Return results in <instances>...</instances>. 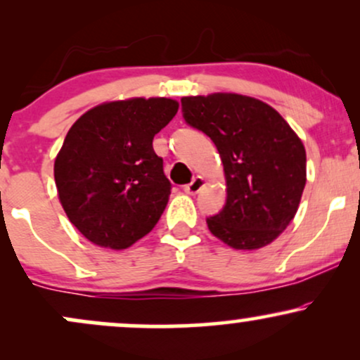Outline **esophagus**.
<instances>
[{
  "mask_svg": "<svg viewBox=\"0 0 360 360\" xmlns=\"http://www.w3.org/2000/svg\"><path fill=\"white\" fill-rule=\"evenodd\" d=\"M205 188V179L201 176H196L194 179L191 181L189 184L184 186V191L188 194H191V196H194V194H198L201 191V189Z\"/></svg>",
  "mask_w": 360,
  "mask_h": 360,
  "instance_id": "obj_1",
  "label": "esophagus"
}]
</instances>
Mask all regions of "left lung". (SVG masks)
<instances>
[{
  "instance_id": "left-lung-1",
  "label": "left lung",
  "mask_w": 360,
  "mask_h": 360,
  "mask_svg": "<svg viewBox=\"0 0 360 360\" xmlns=\"http://www.w3.org/2000/svg\"><path fill=\"white\" fill-rule=\"evenodd\" d=\"M184 118L205 131L221 157L226 203L208 229L237 250L274 242L300 208L307 150L296 131L267 103L237 93L184 96Z\"/></svg>"
}]
</instances>
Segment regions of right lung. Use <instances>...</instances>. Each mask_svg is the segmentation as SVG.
I'll list each match as a JSON object with an SVG mask.
<instances>
[{
    "label": "right lung",
    "instance_id": "right-lung-1",
    "mask_svg": "<svg viewBox=\"0 0 360 360\" xmlns=\"http://www.w3.org/2000/svg\"><path fill=\"white\" fill-rule=\"evenodd\" d=\"M177 108L171 98L106 101L68 131L53 177L69 221L91 243L123 250L157 225L171 183L152 140Z\"/></svg>",
    "mask_w": 360,
    "mask_h": 360
}]
</instances>
